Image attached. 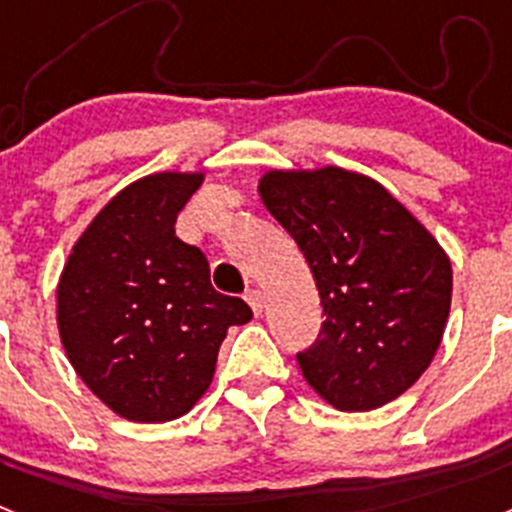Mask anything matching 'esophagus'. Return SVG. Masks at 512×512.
<instances>
[{"label": "esophagus", "instance_id": "obj_1", "mask_svg": "<svg viewBox=\"0 0 512 512\" xmlns=\"http://www.w3.org/2000/svg\"><path fill=\"white\" fill-rule=\"evenodd\" d=\"M246 302L251 305V310L259 315L261 307H264V295H261V289H248L246 292Z\"/></svg>", "mask_w": 512, "mask_h": 512}]
</instances>
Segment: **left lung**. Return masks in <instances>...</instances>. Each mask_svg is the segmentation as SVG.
<instances>
[{"label": "left lung", "instance_id": "1", "mask_svg": "<svg viewBox=\"0 0 512 512\" xmlns=\"http://www.w3.org/2000/svg\"><path fill=\"white\" fill-rule=\"evenodd\" d=\"M259 194L312 271L323 325L302 377L346 413L382 408L418 382L449 320L451 264L382 184L354 171H269Z\"/></svg>", "mask_w": 512, "mask_h": 512}]
</instances>
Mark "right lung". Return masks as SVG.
Here are the masks:
<instances>
[{
  "mask_svg": "<svg viewBox=\"0 0 512 512\" xmlns=\"http://www.w3.org/2000/svg\"><path fill=\"white\" fill-rule=\"evenodd\" d=\"M202 174H153L107 202L58 282V330L71 366L122 418L166 423L205 395L225 330L251 320L220 295L176 217Z\"/></svg>",
  "mask_w": 512,
  "mask_h": 512,
  "instance_id": "1",
  "label": "right lung"
}]
</instances>
